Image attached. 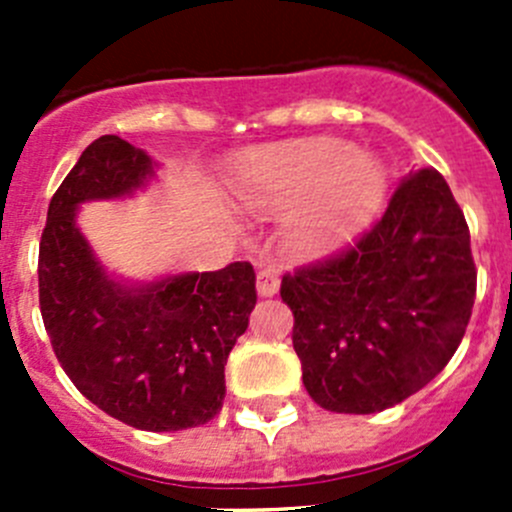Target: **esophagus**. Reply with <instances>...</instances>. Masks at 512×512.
Returning a JSON list of instances; mask_svg holds the SVG:
<instances>
[{
    "label": "esophagus",
    "mask_w": 512,
    "mask_h": 512,
    "mask_svg": "<svg viewBox=\"0 0 512 512\" xmlns=\"http://www.w3.org/2000/svg\"><path fill=\"white\" fill-rule=\"evenodd\" d=\"M280 289V275L275 270H260L257 272V294L260 297H272Z\"/></svg>",
    "instance_id": "34e87169"
}]
</instances>
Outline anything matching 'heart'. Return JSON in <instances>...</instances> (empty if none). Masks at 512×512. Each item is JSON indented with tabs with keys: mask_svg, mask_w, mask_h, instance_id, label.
Segmentation results:
<instances>
[{
	"mask_svg": "<svg viewBox=\"0 0 512 512\" xmlns=\"http://www.w3.org/2000/svg\"><path fill=\"white\" fill-rule=\"evenodd\" d=\"M389 170L352 143L312 138L252 153L232 170L237 205L257 218L285 220V245L297 257H324L364 230L384 205Z\"/></svg>",
	"mask_w": 512,
	"mask_h": 512,
	"instance_id": "obj_1",
	"label": "heart"
}]
</instances>
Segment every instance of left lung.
I'll list each match as a JSON object with an SVG mask.
<instances>
[{
	"mask_svg": "<svg viewBox=\"0 0 512 512\" xmlns=\"http://www.w3.org/2000/svg\"><path fill=\"white\" fill-rule=\"evenodd\" d=\"M292 344L317 406L391 409L456 354L476 299L471 232L443 175L423 168L359 245L287 275Z\"/></svg>",
	"mask_w": 512,
	"mask_h": 512,
	"instance_id": "left-lung-1",
	"label": "left lung"
}]
</instances>
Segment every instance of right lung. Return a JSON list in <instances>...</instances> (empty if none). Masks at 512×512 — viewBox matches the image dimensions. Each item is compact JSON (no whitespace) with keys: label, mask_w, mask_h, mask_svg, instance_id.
Segmentation results:
<instances>
[{"label":"right lung","mask_w":512,"mask_h":512,"mask_svg":"<svg viewBox=\"0 0 512 512\" xmlns=\"http://www.w3.org/2000/svg\"><path fill=\"white\" fill-rule=\"evenodd\" d=\"M160 163L118 136L81 153L54 193L39 245V304L76 389L141 431H183L223 409L225 364L255 309V270L168 272L128 280L98 260L79 227L86 203L126 200Z\"/></svg>","instance_id":"obj_1"}]
</instances>
